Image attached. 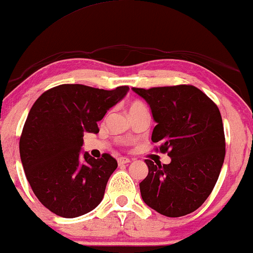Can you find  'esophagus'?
Here are the masks:
<instances>
[{
	"label": "esophagus",
	"mask_w": 253,
	"mask_h": 253,
	"mask_svg": "<svg viewBox=\"0 0 253 253\" xmlns=\"http://www.w3.org/2000/svg\"><path fill=\"white\" fill-rule=\"evenodd\" d=\"M128 163H130V159H128V158L122 157V158H119V159H118V165H119V166L125 165V164H128Z\"/></svg>",
	"instance_id": "obj_1"
}]
</instances>
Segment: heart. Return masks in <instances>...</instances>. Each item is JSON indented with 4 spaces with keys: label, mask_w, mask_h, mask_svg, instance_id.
Returning a JSON list of instances; mask_svg holds the SVG:
<instances>
[{
    "label": "heart",
    "mask_w": 253,
    "mask_h": 253,
    "mask_svg": "<svg viewBox=\"0 0 253 253\" xmlns=\"http://www.w3.org/2000/svg\"><path fill=\"white\" fill-rule=\"evenodd\" d=\"M145 111H148V109H146L145 105L142 102H139V101H133V102L128 104V115L129 116Z\"/></svg>",
    "instance_id": "1"
}]
</instances>
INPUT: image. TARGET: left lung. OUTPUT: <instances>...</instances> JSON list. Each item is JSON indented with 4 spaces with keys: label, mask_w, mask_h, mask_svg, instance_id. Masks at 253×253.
I'll return each mask as SVG.
<instances>
[{
    "label": "left lung",
    "mask_w": 253,
    "mask_h": 253,
    "mask_svg": "<svg viewBox=\"0 0 253 253\" xmlns=\"http://www.w3.org/2000/svg\"><path fill=\"white\" fill-rule=\"evenodd\" d=\"M149 104L156 127L153 143L168 152V165L146 159L149 174L139 183L143 201L167 217H180L202 206L213 190L225 158L219 109L192 85L131 88Z\"/></svg>",
    "instance_id": "left-lung-1"
}]
</instances>
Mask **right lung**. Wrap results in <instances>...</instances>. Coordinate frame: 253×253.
Returning a JSON list of instances; mask_svg holds the SVG:
<instances>
[{"instance_id": "obj_1", "label": "right lung", "mask_w": 253, "mask_h": 253, "mask_svg": "<svg viewBox=\"0 0 253 253\" xmlns=\"http://www.w3.org/2000/svg\"><path fill=\"white\" fill-rule=\"evenodd\" d=\"M128 90L63 84L33 104L19 142L20 159L34 194L53 213L79 217L102 201L118 164L108 153L95 159L82 152L83 136L99 133L97 123Z\"/></svg>"}]
</instances>
